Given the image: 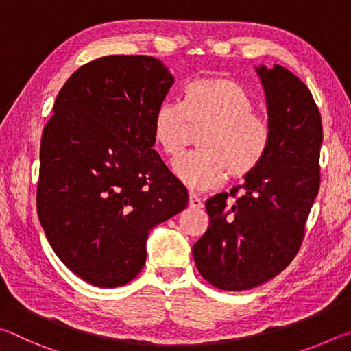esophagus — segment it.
Returning <instances> with one entry per match:
<instances>
[{
  "mask_svg": "<svg viewBox=\"0 0 351 351\" xmlns=\"http://www.w3.org/2000/svg\"><path fill=\"white\" fill-rule=\"evenodd\" d=\"M189 207H192V209H198V207H203V201H201L195 193H190L189 195Z\"/></svg>",
  "mask_w": 351,
  "mask_h": 351,
  "instance_id": "34e87169",
  "label": "esophagus"
}]
</instances>
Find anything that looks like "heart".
I'll return each instance as SVG.
<instances>
[{
	"instance_id": "1",
	"label": "heart",
	"mask_w": 351,
	"mask_h": 351,
	"mask_svg": "<svg viewBox=\"0 0 351 351\" xmlns=\"http://www.w3.org/2000/svg\"><path fill=\"white\" fill-rule=\"evenodd\" d=\"M192 130H203L199 152L173 162L184 186L210 190L226 175L243 178L258 167L269 145V123L254 112V100L240 82L228 77H206L189 83L184 105L162 100L153 114V141L164 154L176 158L186 148Z\"/></svg>"
}]
</instances>
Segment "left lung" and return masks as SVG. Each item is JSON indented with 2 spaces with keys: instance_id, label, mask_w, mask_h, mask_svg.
<instances>
[{
  "instance_id": "1",
  "label": "left lung",
  "mask_w": 351,
  "mask_h": 351,
  "mask_svg": "<svg viewBox=\"0 0 351 351\" xmlns=\"http://www.w3.org/2000/svg\"><path fill=\"white\" fill-rule=\"evenodd\" d=\"M266 97L269 145L245 184L206 201L209 228L192 247L207 282L243 291L271 280L295 257L319 192L322 119L310 90L291 71L255 66Z\"/></svg>"
}]
</instances>
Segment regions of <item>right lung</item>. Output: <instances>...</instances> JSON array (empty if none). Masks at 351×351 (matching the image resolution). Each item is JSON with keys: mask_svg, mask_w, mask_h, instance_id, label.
<instances>
[{"mask_svg": "<svg viewBox=\"0 0 351 351\" xmlns=\"http://www.w3.org/2000/svg\"><path fill=\"white\" fill-rule=\"evenodd\" d=\"M173 82L154 57H100L69 77L43 130L40 224L63 265L94 287L133 280L150 230L189 203L153 150L154 110Z\"/></svg>", "mask_w": 351, "mask_h": 351, "instance_id": "obj_1", "label": "right lung"}]
</instances>
